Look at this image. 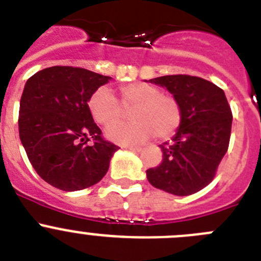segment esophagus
<instances>
[{
  "instance_id": "obj_1",
  "label": "esophagus",
  "mask_w": 261,
  "mask_h": 261,
  "mask_svg": "<svg viewBox=\"0 0 261 261\" xmlns=\"http://www.w3.org/2000/svg\"><path fill=\"white\" fill-rule=\"evenodd\" d=\"M126 149L134 150V152H140L142 150V147H138V145H126Z\"/></svg>"
}]
</instances>
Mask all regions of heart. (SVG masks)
<instances>
[{
  "label": "heart",
  "mask_w": 261,
  "mask_h": 261,
  "mask_svg": "<svg viewBox=\"0 0 261 261\" xmlns=\"http://www.w3.org/2000/svg\"><path fill=\"white\" fill-rule=\"evenodd\" d=\"M119 101L106 87L97 89L89 99V111L96 123L109 126L129 110L133 123H117L108 127L107 136L123 144L143 143L155 135L169 139L182 121L181 103L175 95L147 82H131L118 89Z\"/></svg>",
  "instance_id": "obj_1"
}]
</instances>
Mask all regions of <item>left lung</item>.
I'll list each match as a JSON object with an SVG mask.
<instances>
[{
    "instance_id": "1",
    "label": "left lung",
    "mask_w": 261,
    "mask_h": 261,
    "mask_svg": "<svg viewBox=\"0 0 261 261\" xmlns=\"http://www.w3.org/2000/svg\"><path fill=\"white\" fill-rule=\"evenodd\" d=\"M166 87L181 103L182 121L171 143L161 144L164 160L147 170L153 187L176 196H189L207 187L228 150L232 109L220 87L188 74L150 80Z\"/></svg>"
}]
</instances>
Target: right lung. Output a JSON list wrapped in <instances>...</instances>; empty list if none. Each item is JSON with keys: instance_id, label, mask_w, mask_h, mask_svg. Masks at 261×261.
I'll list each match as a JSON object with an SVG mask.
<instances>
[{"instance_id": "obj_1", "label": "right lung", "mask_w": 261, "mask_h": 261, "mask_svg": "<svg viewBox=\"0 0 261 261\" xmlns=\"http://www.w3.org/2000/svg\"><path fill=\"white\" fill-rule=\"evenodd\" d=\"M108 75L57 65L27 81L19 108V136L28 160L50 186L65 192L89 188L107 174L118 149L101 135L89 99Z\"/></svg>"}]
</instances>
